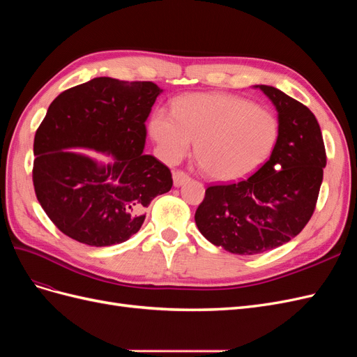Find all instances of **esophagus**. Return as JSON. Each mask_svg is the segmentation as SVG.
<instances>
[{
    "label": "esophagus",
    "instance_id": "obj_1",
    "mask_svg": "<svg viewBox=\"0 0 357 357\" xmlns=\"http://www.w3.org/2000/svg\"><path fill=\"white\" fill-rule=\"evenodd\" d=\"M190 177L186 174L185 171H174L172 172V180H174V186L178 188L181 185H185V183L189 180Z\"/></svg>",
    "mask_w": 357,
    "mask_h": 357
}]
</instances>
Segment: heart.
Wrapping results in <instances>:
<instances>
[{"mask_svg":"<svg viewBox=\"0 0 357 357\" xmlns=\"http://www.w3.org/2000/svg\"><path fill=\"white\" fill-rule=\"evenodd\" d=\"M172 114L156 110L149 132L160 156L176 164L195 144L208 177L232 181L252 174L271 155L277 117L264 107L228 93H190L172 102Z\"/></svg>","mask_w":357,"mask_h":357,"instance_id":"obj_1","label":"heart"}]
</instances>
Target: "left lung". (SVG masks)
Masks as SVG:
<instances>
[{"label":"left lung","mask_w":357,"mask_h":357,"mask_svg":"<svg viewBox=\"0 0 357 357\" xmlns=\"http://www.w3.org/2000/svg\"><path fill=\"white\" fill-rule=\"evenodd\" d=\"M278 112L273 153L253 176L211 185L195 213L199 232L235 255H257L289 243L314 213L326 167L316 116L273 86L257 84Z\"/></svg>","instance_id":"obj_1"}]
</instances>
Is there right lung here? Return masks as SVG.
<instances>
[{"instance_id": "obj_1", "label": "right lung", "mask_w": 357, "mask_h": 357, "mask_svg": "<svg viewBox=\"0 0 357 357\" xmlns=\"http://www.w3.org/2000/svg\"><path fill=\"white\" fill-rule=\"evenodd\" d=\"M160 92L153 82L96 77L49 105L34 138L32 181L62 234L92 247L123 243L142 228L150 201L171 189L169 168L143 153L144 123ZM73 148L101 151L112 164Z\"/></svg>"}]
</instances>
